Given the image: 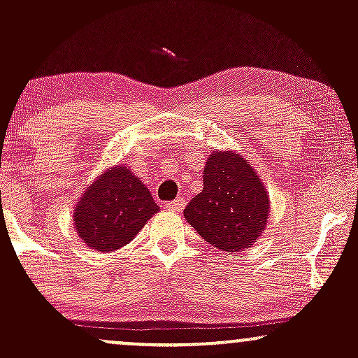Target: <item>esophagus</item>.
<instances>
[{
    "label": "esophagus",
    "instance_id": "1",
    "mask_svg": "<svg viewBox=\"0 0 358 358\" xmlns=\"http://www.w3.org/2000/svg\"><path fill=\"white\" fill-rule=\"evenodd\" d=\"M183 205H185V199L183 196H178V199L173 200V202H166L165 208H168V210H173V212H180V208H182Z\"/></svg>",
    "mask_w": 358,
    "mask_h": 358
}]
</instances>
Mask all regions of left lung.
<instances>
[{"label": "left lung", "instance_id": "left-lung-1", "mask_svg": "<svg viewBox=\"0 0 358 358\" xmlns=\"http://www.w3.org/2000/svg\"><path fill=\"white\" fill-rule=\"evenodd\" d=\"M185 219L213 248L248 249L266 229L269 199L252 166L232 151L208 156L203 190L185 207Z\"/></svg>", "mask_w": 358, "mask_h": 358}]
</instances>
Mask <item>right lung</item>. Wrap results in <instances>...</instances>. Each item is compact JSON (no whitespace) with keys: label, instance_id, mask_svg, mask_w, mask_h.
Instances as JSON below:
<instances>
[{"label":"right lung","instance_id":"right-lung-1","mask_svg":"<svg viewBox=\"0 0 358 358\" xmlns=\"http://www.w3.org/2000/svg\"><path fill=\"white\" fill-rule=\"evenodd\" d=\"M156 212L158 205L138 176L114 166L82 193L73 220L90 249L110 252L133 241Z\"/></svg>","mask_w":358,"mask_h":358}]
</instances>
